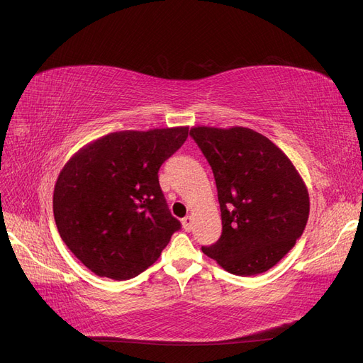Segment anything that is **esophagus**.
I'll list each match as a JSON object with an SVG mask.
<instances>
[{"instance_id":"34e87169","label":"esophagus","mask_w":363,"mask_h":363,"mask_svg":"<svg viewBox=\"0 0 363 363\" xmlns=\"http://www.w3.org/2000/svg\"><path fill=\"white\" fill-rule=\"evenodd\" d=\"M182 227H184L185 232H190L193 229V217L186 216L185 218H182Z\"/></svg>"}]
</instances>
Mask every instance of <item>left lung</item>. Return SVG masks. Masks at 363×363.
I'll return each mask as SVG.
<instances>
[{"label":"left lung","mask_w":363,"mask_h":363,"mask_svg":"<svg viewBox=\"0 0 363 363\" xmlns=\"http://www.w3.org/2000/svg\"><path fill=\"white\" fill-rule=\"evenodd\" d=\"M216 178L223 232L202 247L239 277L269 271L296 244L310 216L306 185L290 158L263 134L245 127H193Z\"/></svg>","instance_id":"1"}]
</instances>
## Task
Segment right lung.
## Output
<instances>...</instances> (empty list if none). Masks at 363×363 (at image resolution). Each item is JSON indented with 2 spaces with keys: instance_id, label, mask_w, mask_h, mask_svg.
Masks as SVG:
<instances>
[{
  "instance_id": "1",
  "label": "right lung",
  "mask_w": 363,
  "mask_h": 363,
  "mask_svg": "<svg viewBox=\"0 0 363 363\" xmlns=\"http://www.w3.org/2000/svg\"><path fill=\"white\" fill-rule=\"evenodd\" d=\"M186 138L189 127L116 131L67 161L53 190V217L65 245L89 271L123 281L158 260L181 229L158 170Z\"/></svg>"
}]
</instances>
